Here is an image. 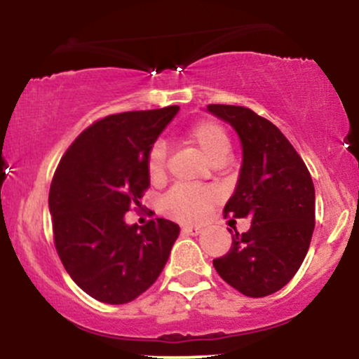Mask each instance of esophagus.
<instances>
[{
    "mask_svg": "<svg viewBox=\"0 0 359 359\" xmlns=\"http://www.w3.org/2000/svg\"><path fill=\"white\" fill-rule=\"evenodd\" d=\"M182 231L187 234H199L201 231H203V228H201V226H184Z\"/></svg>",
    "mask_w": 359,
    "mask_h": 359,
    "instance_id": "obj_1",
    "label": "esophagus"
}]
</instances>
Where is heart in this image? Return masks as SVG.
Wrapping results in <instances>:
<instances>
[{
  "label": "heart",
  "instance_id": "1",
  "mask_svg": "<svg viewBox=\"0 0 359 359\" xmlns=\"http://www.w3.org/2000/svg\"><path fill=\"white\" fill-rule=\"evenodd\" d=\"M187 142L192 143L209 163L226 160L229 150H231L228 131L212 119L196 123L189 130ZM165 147L162 143H156L151 148L150 156H148V174H150L151 180H162L165 175ZM212 199V192L205 191V189L175 187L163 197L162 209L167 216L174 217V219L184 222L199 221L208 212Z\"/></svg>",
  "mask_w": 359,
  "mask_h": 359
}]
</instances>
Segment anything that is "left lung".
<instances>
[{
  "instance_id": "obj_1",
  "label": "left lung",
  "mask_w": 359,
  "mask_h": 359,
  "mask_svg": "<svg viewBox=\"0 0 359 359\" xmlns=\"http://www.w3.org/2000/svg\"><path fill=\"white\" fill-rule=\"evenodd\" d=\"M240 137L243 162L224 212L250 217L224 257L212 262L219 277L248 297L275 294L306 258L316 226V191L306 163L269 119L243 106L209 104Z\"/></svg>"
}]
</instances>
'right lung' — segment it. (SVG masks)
I'll use <instances>...</instances> for the list:
<instances>
[{
	"instance_id": "obj_1",
	"label": "right lung",
	"mask_w": 359,
	"mask_h": 359,
	"mask_svg": "<svg viewBox=\"0 0 359 359\" xmlns=\"http://www.w3.org/2000/svg\"><path fill=\"white\" fill-rule=\"evenodd\" d=\"M179 106L111 114L84 130L62 156L48 209L53 241L65 270L86 294L126 304L162 273L179 224L156 217L128 224L150 185L148 156Z\"/></svg>"
}]
</instances>
